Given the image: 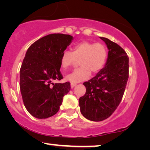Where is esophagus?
Returning a JSON list of instances; mask_svg holds the SVG:
<instances>
[{
  "mask_svg": "<svg viewBox=\"0 0 150 150\" xmlns=\"http://www.w3.org/2000/svg\"><path fill=\"white\" fill-rule=\"evenodd\" d=\"M76 85V83H71V88H74L75 87V86Z\"/></svg>",
  "mask_w": 150,
  "mask_h": 150,
  "instance_id": "34e87169",
  "label": "esophagus"
}]
</instances>
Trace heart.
Masks as SVG:
<instances>
[{
  "instance_id": "obj_1",
  "label": "heart",
  "mask_w": 150,
  "mask_h": 150,
  "mask_svg": "<svg viewBox=\"0 0 150 150\" xmlns=\"http://www.w3.org/2000/svg\"><path fill=\"white\" fill-rule=\"evenodd\" d=\"M107 50L101 43L81 42L73 47L72 52L65 50L61 56V65L67 69L79 60L81 67L66 76V79L71 83L85 81L89 77L91 72L97 74L106 64Z\"/></svg>"
}]
</instances>
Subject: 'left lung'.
I'll return each mask as SVG.
<instances>
[{
  "label": "left lung",
  "mask_w": 150,
  "mask_h": 150,
  "mask_svg": "<svg viewBox=\"0 0 150 150\" xmlns=\"http://www.w3.org/2000/svg\"><path fill=\"white\" fill-rule=\"evenodd\" d=\"M100 38L108 49L107 61L95 77L83 83L86 93L79 99L82 115L93 122L103 121L113 113L122 101L129 76V58L125 50L107 38Z\"/></svg>",
  "instance_id": "obj_1"
}]
</instances>
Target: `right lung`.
Masks as SVG:
<instances>
[{"mask_svg":"<svg viewBox=\"0 0 150 150\" xmlns=\"http://www.w3.org/2000/svg\"><path fill=\"white\" fill-rule=\"evenodd\" d=\"M73 37L50 34L30 45L22 63L20 87L24 106L35 117L46 119L59 111L63 97L70 91V83H54L63 76L61 56Z\"/></svg>","mask_w":150,"mask_h":150,"instance_id":"1","label":"right lung"}]
</instances>
